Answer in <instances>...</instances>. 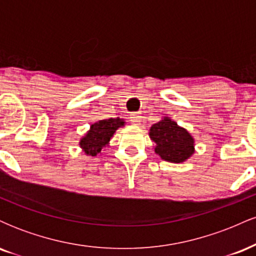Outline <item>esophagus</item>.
Segmentation results:
<instances>
[{
    "instance_id": "obj_1",
    "label": "esophagus",
    "mask_w": 256,
    "mask_h": 256,
    "mask_svg": "<svg viewBox=\"0 0 256 256\" xmlns=\"http://www.w3.org/2000/svg\"><path fill=\"white\" fill-rule=\"evenodd\" d=\"M130 122L132 125H140V122H142V116H140V114H131Z\"/></svg>"
}]
</instances>
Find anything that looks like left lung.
<instances>
[{"label": "left lung", "mask_w": 256, "mask_h": 256, "mask_svg": "<svg viewBox=\"0 0 256 256\" xmlns=\"http://www.w3.org/2000/svg\"><path fill=\"white\" fill-rule=\"evenodd\" d=\"M149 137L155 143L154 152L168 162L182 164L195 152V140L192 134L170 116H164L152 125Z\"/></svg>", "instance_id": "8db88e82"}]
</instances>
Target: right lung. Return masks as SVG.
<instances>
[{
	"instance_id": "obj_1",
	"label": "right lung",
	"mask_w": 256,
	"mask_h": 256,
	"mask_svg": "<svg viewBox=\"0 0 256 256\" xmlns=\"http://www.w3.org/2000/svg\"><path fill=\"white\" fill-rule=\"evenodd\" d=\"M125 126V120L110 118L98 120L90 125V128L79 140V146L88 156L95 158L101 154L106 146H110V138L118 128Z\"/></svg>"
}]
</instances>
